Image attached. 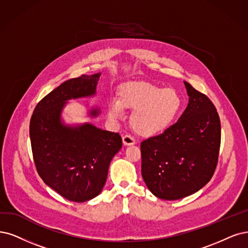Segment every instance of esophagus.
<instances>
[{
  "instance_id": "obj_1",
  "label": "esophagus",
  "mask_w": 248,
  "mask_h": 248,
  "mask_svg": "<svg viewBox=\"0 0 248 248\" xmlns=\"http://www.w3.org/2000/svg\"><path fill=\"white\" fill-rule=\"evenodd\" d=\"M123 143L125 146H130V145H135L136 144V140L134 139V137H132L131 135H125L123 137Z\"/></svg>"
}]
</instances>
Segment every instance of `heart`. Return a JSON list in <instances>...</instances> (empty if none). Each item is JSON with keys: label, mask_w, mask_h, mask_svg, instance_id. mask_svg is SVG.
Wrapping results in <instances>:
<instances>
[{"label": "heart", "mask_w": 248, "mask_h": 248, "mask_svg": "<svg viewBox=\"0 0 248 248\" xmlns=\"http://www.w3.org/2000/svg\"><path fill=\"white\" fill-rule=\"evenodd\" d=\"M119 99L108 103V116L117 121L124 117V109L134 110L131 124L143 136H154L168 130L175 122L182 106L178 92L161 89L146 81H130L118 90Z\"/></svg>", "instance_id": "1"}]
</instances>
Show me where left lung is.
<instances>
[{
  "label": "left lung",
  "instance_id": "left-lung-1",
  "mask_svg": "<svg viewBox=\"0 0 248 248\" xmlns=\"http://www.w3.org/2000/svg\"><path fill=\"white\" fill-rule=\"evenodd\" d=\"M189 103L163 134L141 143L142 177L151 193L177 200L212 179L221 145V122L207 96L184 81Z\"/></svg>",
  "mask_w": 248,
  "mask_h": 248
}]
</instances>
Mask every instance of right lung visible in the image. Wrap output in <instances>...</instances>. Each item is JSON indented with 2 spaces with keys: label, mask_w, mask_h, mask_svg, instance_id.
<instances>
[{
  "label": "right lung",
  "mask_w": 248,
  "mask_h": 248,
  "mask_svg": "<svg viewBox=\"0 0 248 248\" xmlns=\"http://www.w3.org/2000/svg\"><path fill=\"white\" fill-rule=\"evenodd\" d=\"M100 76V72L82 75L62 82L40 101L31 118L36 170L46 185L75 202H85L101 193L110 161L123 146L118 133L88 123L71 125L62 121L69 100L96 95ZM99 114L97 107L89 110L91 117Z\"/></svg>",
  "instance_id": "1"
}]
</instances>
